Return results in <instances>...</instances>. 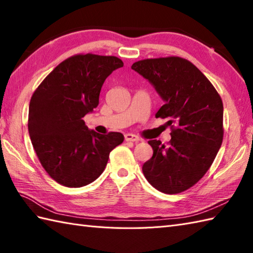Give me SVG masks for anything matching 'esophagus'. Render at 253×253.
Segmentation results:
<instances>
[{"label":"esophagus","instance_id":"1","mask_svg":"<svg viewBox=\"0 0 253 253\" xmlns=\"http://www.w3.org/2000/svg\"><path fill=\"white\" fill-rule=\"evenodd\" d=\"M125 140L126 141H132V142H139V141H140V138H139L136 135H133V133H126Z\"/></svg>","mask_w":253,"mask_h":253}]
</instances>
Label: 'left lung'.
Wrapping results in <instances>:
<instances>
[{
	"instance_id": "1",
	"label": "left lung",
	"mask_w": 253,
	"mask_h": 253,
	"mask_svg": "<svg viewBox=\"0 0 253 253\" xmlns=\"http://www.w3.org/2000/svg\"><path fill=\"white\" fill-rule=\"evenodd\" d=\"M164 101L155 117L169 118L170 141L149 140L152 158L142 166L147 180L164 193H178L200 180L222 146L223 102L213 84L189 61L170 56L132 64Z\"/></svg>"
}]
</instances>
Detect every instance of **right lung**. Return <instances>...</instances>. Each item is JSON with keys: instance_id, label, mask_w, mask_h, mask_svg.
I'll list each match as a JSON object with an SVG mask.
<instances>
[{"instance_id": "1", "label": "right lung", "mask_w": 253, "mask_h": 253, "mask_svg": "<svg viewBox=\"0 0 253 253\" xmlns=\"http://www.w3.org/2000/svg\"><path fill=\"white\" fill-rule=\"evenodd\" d=\"M124 66L116 56L78 54L47 75L31 96L28 130L41 165L53 179L79 188L103 173L121 132L101 135L83 120L99 104L105 79Z\"/></svg>"}]
</instances>
